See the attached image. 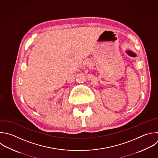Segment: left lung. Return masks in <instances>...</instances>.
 Returning <instances> with one entry per match:
<instances>
[{
  "label": "left lung",
  "mask_w": 158,
  "mask_h": 158,
  "mask_svg": "<svg viewBox=\"0 0 158 158\" xmlns=\"http://www.w3.org/2000/svg\"><path fill=\"white\" fill-rule=\"evenodd\" d=\"M126 52H127L130 56H131V57H136V55L133 52H132V51H126Z\"/></svg>",
  "instance_id": "obj_1"
}]
</instances>
